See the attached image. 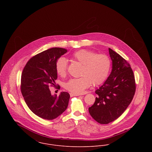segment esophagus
I'll list each match as a JSON object with an SVG mask.
<instances>
[{"instance_id":"esophagus-1","label":"esophagus","mask_w":152,"mask_h":152,"mask_svg":"<svg viewBox=\"0 0 152 152\" xmlns=\"http://www.w3.org/2000/svg\"><path fill=\"white\" fill-rule=\"evenodd\" d=\"M81 95L80 94H72V93H70V96H79Z\"/></svg>"}]
</instances>
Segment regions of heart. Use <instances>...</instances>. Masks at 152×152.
<instances>
[{
    "instance_id": "heart-1",
    "label": "heart",
    "mask_w": 152,
    "mask_h": 152,
    "mask_svg": "<svg viewBox=\"0 0 152 152\" xmlns=\"http://www.w3.org/2000/svg\"><path fill=\"white\" fill-rule=\"evenodd\" d=\"M72 59L79 62L83 66L78 78H72L65 83V88L75 94L84 93L91 84L97 86L105 81L110 69V60L105 54H97L88 50H80L72 56ZM57 74L64 77L66 74L67 62L65 58H59L56 64Z\"/></svg>"
}]
</instances>
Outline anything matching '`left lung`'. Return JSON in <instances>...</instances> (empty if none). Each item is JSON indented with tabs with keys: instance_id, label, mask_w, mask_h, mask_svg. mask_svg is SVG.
<instances>
[{
	"instance_id": "8db88e82",
	"label": "left lung",
	"mask_w": 152,
	"mask_h": 152,
	"mask_svg": "<svg viewBox=\"0 0 152 152\" xmlns=\"http://www.w3.org/2000/svg\"><path fill=\"white\" fill-rule=\"evenodd\" d=\"M112 69L107 80L95 91L97 97L89 108L91 116L101 124L118 118L132 102L136 91L133 72L122 57L110 48Z\"/></svg>"
}]
</instances>
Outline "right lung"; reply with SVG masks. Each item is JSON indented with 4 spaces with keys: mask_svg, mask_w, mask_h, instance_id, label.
Masks as SVG:
<instances>
[{
    "mask_svg": "<svg viewBox=\"0 0 152 152\" xmlns=\"http://www.w3.org/2000/svg\"><path fill=\"white\" fill-rule=\"evenodd\" d=\"M66 52V49L59 47L44 51L30 58L22 72L20 87L24 99L28 108L44 119H56L68 105L70 95L68 92L53 95L49 89L50 85H56V62Z\"/></svg>",
    "mask_w": 152,
    "mask_h": 152,
    "instance_id": "1",
    "label": "right lung"
}]
</instances>
